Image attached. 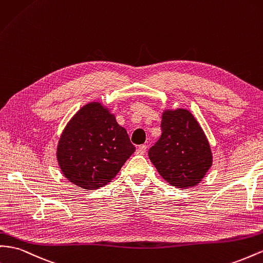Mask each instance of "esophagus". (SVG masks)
<instances>
[{
    "label": "esophagus",
    "mask_w": 263,
    "mask_h": 263,
    "mask_svg": "<svg viewBox=\"0 0 263 263\" xmlns=\"http://www.w3.org/2000/svg\"><path fill=\"white\" fill-rule=\"evenodd\" d=\"M146 151H147V147L145 145H141L139 146L137 149H136V154L137 155H145L146 154Z\"/></svg>",
    "instance_id": "obj_1"
}]
</instances>
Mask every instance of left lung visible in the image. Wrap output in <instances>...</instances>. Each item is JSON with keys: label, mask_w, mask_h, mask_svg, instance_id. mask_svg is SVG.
I'll list each match as a JSON object with an SVG mask.
<instances>
[{"label": "left lung", "mask_w": 263, "mask_h": 263, "mask_svg": "<svg viewBox=\"0 0 263 263\" xmlns=\"http://www.w3.org/2000/svg\"><path fill=\"white\" fill-rule=\"evenodd\" d=\"M148 156L162 178L177 188L196 186L212 165L207 137L194 115L182 108L162 112L161 136Z\"/></svg>", "instance_id": "8db88e82"}]
</instances>
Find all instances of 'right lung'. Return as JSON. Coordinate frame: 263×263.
Segmentation results:
<instances>
[{
  "instance_id": "add662e5",
  "label": "right lung",
  "mask_w": 263,
  "mask_h": 263,
  "mask_svg": "<svg viewBox=\"0 0 263 263\" xmlns=\"http://www.w3.org/2000/svg\"><path fill=\"white\" fill-rule=\"evenodd\" d=\"M135 152L126 129L115 116L93 102L76 112L63 130L58 161L63 175L83 189L110 182Z\"/></svg>"
}]
</instances>
